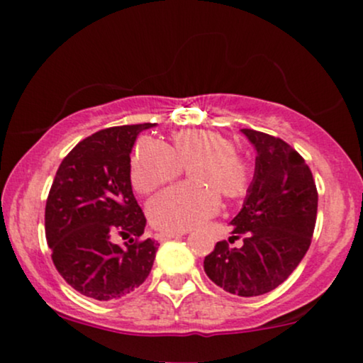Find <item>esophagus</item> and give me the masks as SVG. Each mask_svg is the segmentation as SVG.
<instances>
[{"instance_id": "obj_1", "label": "esophagus", "mask_w": 363, "mask_h": 363, "mask_svg": "<svg viewBox=\"0 0 363 363\" xmlns=\"http://www.w3.org/2000/svg\"><path fill=\"white\" fill-rule=\"evenodd\" d=\"M184 234H186V232H158L157 239L160 240V242H164V240L176 239V237H181V235H184Z\"/></svg>"}]
</instances>
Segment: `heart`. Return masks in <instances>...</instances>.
Masks as SVG:
<instances>
[{"label": "heart", "mask_w": 363, "mask_h": 363, "mask_svg": "<svg viewBox=\"0 0 363 363\" xmlns=\"http://www.w3.org/2000/svg\"><path fill=\"white\" fill-rule=\"evenodd\" d=\"M170 147L141 136L129 160V179L141 194H150L189 169V184L164 191L148 203L150 222L165 232H184L216 213L220 196L244 198L252 182V167L237 152L235 141L208 129H181Z\"/></svg>", "instance_id": "1"}]
</instances>
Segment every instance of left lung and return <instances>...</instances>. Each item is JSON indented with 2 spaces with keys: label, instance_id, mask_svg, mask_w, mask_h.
Segmentation results:
<instances>
[{
  "label": "left lung",
  "instance_id": "left-lung-1",
  "mask_svg": "<svg viewBox=\"0 0 363 363\" xmlns=\"http://www.w3.org/2000/svg\"><path fill=\"white\" fill-rule=\"evenodd\" d=\"M256 148V169L232 237L205 257L211 281L228 294L256 297L281 285L309 249L318 216V189L306 160L280 138L240 129Z\"/></svg>",
  "mask_w": 363,
  "mask_h": 363
}]
</instances>
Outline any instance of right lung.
<instances>
[{
  "label": "right lung",
  "instance_id": "1",
  "mask_svg": "<svg viewBox=\"0 0 363 363\" xmlns=\"http://www.w3.org/2000/svg\"><path fill=\"white\" fill-rule=\"evenodd\" d=\"M152 124L101 129L62 158L45 203V239L68 285L95 301L123 298L147 280L158 244L133 194L129 160ZM116 235L129 238L125 247Z\"/></svg>",
  "mask_w": 363,
  "mask_h": 363
}]
</instances>
